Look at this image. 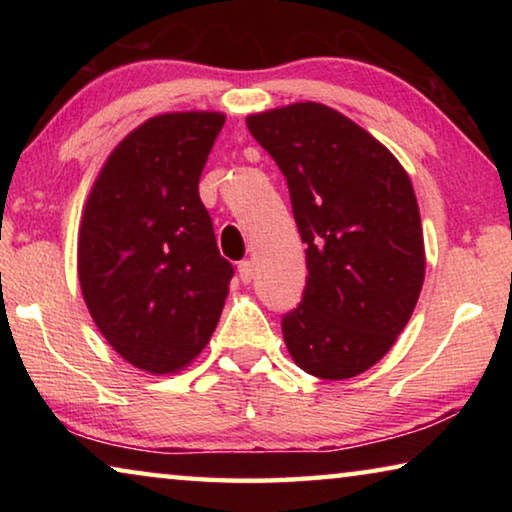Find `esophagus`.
Wrapping results in <instances>:
<instances>
[{
    "instance_id": "esophagus-1",
    "label": "esophagus",
    "mask_w": 512,
    "mask_h": 512,
    "mask_svg": "<svg viewBox=\"0 0 512 512\" xmlns=\"http://www.w3.org/2000/svg\"><path fill=\"white\" fill-rule=\"evenodd\" d=\"M237 271H239L241 282L248 284L250 280H253V275H255V266H253V262H250V259H244V262H239Z\"/></svg>"
}]
</instances>
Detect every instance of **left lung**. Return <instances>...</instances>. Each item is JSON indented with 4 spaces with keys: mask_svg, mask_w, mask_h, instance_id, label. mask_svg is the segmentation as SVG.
I'll return each mask as SVG.
<instances>
[{
    "mask_svg": "<svg viewBox=\"0 0 512 512\" xmlns=\"http://www.w3.org/2000/svg\"><path fill=\"white\" fill-rule=\"evenodd\" d=\"M246 126L287 178L307 244V284L282 316L284 343L309 375L357 377L393 348L424 282L411 180L384 144L323 103L250 115Z\"/></svg>",
    "mask_w": 512,
    "mask_h": 512,
    "instance_id": "8db88e82",
    "label": "left lung"
}]
</instances>
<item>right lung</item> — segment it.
<instances>
[{
    "instance_id": "add662e5",
    "label": "right lung",
    "mask_w": 512,
    "mask_h": 512,
    "mask_svg": "<svg viewBox=\"0 0 512 512\" xmlns=\"http://www.w3.org/2000/svg\"><path fill=\"white\" fill-rule=\"evenodd\" d=\"M223 121L219 112L144 121L110 153L85 203V305L115 352L155 375L198 357L235 275L198 196Z\"/></svg>"
}]
</instances>
